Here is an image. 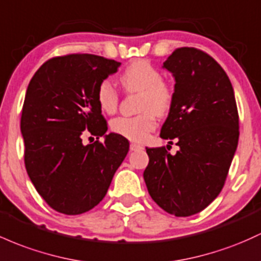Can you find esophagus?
Here are the masks:
<instances>
[{
  "mask_svg": "<svg viewBox=\"0 0 261 261\" xmlns=\"http://www.w3.org/2000/svg\"><path fill=\"white\" fill-rule=\"evenodd\" d=\"M142 146L139 145V144H135V142H133V144H130V150L131 151H139V150H142Z\"/></svg>",
  "mask_w": 261,
  "mask_h": 261,
  "instance_id": "1",
  "label": "esophagus"
}]
</instances>
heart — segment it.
Here are the masks:
<instances>
[{"mask_svg":"<svg viewBox=\"0 0 261 261\" xmlns=\"http://www.w3.org/2000/svg\"><path fill=\"white\" fill-rule=\"evenodd\" d=\"M120 83L128 93H139V111L136 116H120L111 121V130L117 135L141 142L156 127V115L165 116L173 104V91L163 82L162 73L145 59L131 62L120 74ZM96 101L101 111L114 114L119 105V93L110 80L100 82Z\"/></svg>","mask_w":261,"mask_h":261,"instance_id":"heart-1","label":"heart"}]
</instances>
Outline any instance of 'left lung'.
<instances>
[{
    "label": "left lung",
    "mask_w": 261,
    "mask_h": 261,
    "mask_svg": "<svg viewBox=\"0 0 261 261\" xmlns=\"http://www.w3.org/2000/svg\"><path fill=\"white\" fill-rule=\"evenodd\" d=\"M163 68L176 84L160 136L177 139L179 151L146 147L150 161L144 179L163 211L190 217L208 207L224 186L239 140V116L227 73L207 53L178 48Z\"/></svg>",
    "instance_id": "8db88e82"
}]
</instances>
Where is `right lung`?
Returning a JSON list of instances; mask_svg holds the SVG:
<instances>
[{
    "label": "right lung",
    "instance_id": "1",
    "mask_svg": "<svg viewBox=\"0 0 261 261\" xmlns=\"http://www.w3.org/2000/svg\"><path fill=\"white\" fill-rule=\"evenodd\" d=\"M121 63L94 54H68L47 61L28 84L21 116L24 165L47 204L68 216L101 202L128 152V141L109 134L96 101L100 82ZM90 132L104 143L83 145Z\"/></svg>",
    "mask_w": 261,
    "mask_h": 261
}]
</instances>
